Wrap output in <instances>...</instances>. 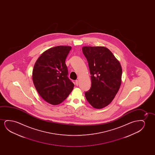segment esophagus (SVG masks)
<instances>
[{
	"mask_svg": "<svg viewBox=\"0 0 155 155\" xmlns=\"http://www.w3.org/2000/svg\"><path fill=\"white\" fill-rule=\"evenodd\" d=\"M75 84L77 85V86H78L79 84V81L78 80H76V81H75Z\"/></svg>",
	"mask_w": 155,
	"mask_h": 155,
	"instance_id": "esophagus-1",
	"label": "esophagus"
}]
</instances>
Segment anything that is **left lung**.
I'll use <instances>...</instances> for the list:
<instances>
[{
  "label": "left lung",
  "mask_w": 155,
  "mask_h": 155,
  "mask_svg": "<svg viewBox=\"0 0 155 155\" xmlns=\"http://www.w3.org/2000/svg\"><path fill=\"white\" fill-rule=\"evenodd\" d=\"M82 50L91 74V87L85 92V97L94 108H104L112 102L121 86V64L106 47L85 46Z\"/></svg>",
  "instance_id": "obj_1"
}]
</instances>
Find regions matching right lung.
Wrapping results in <instances>:
<instances>
[{
    "label": "right lung",
    "mask_w": 155,
    "mask_h": 155,
    "mask_svg": "<svg viewBox=\"0 0 155 155\" xmlns=\"http://www.w3.org/2000/svg\"><path fill=\"white\" fill-rule=\"evenodd\" d=\"M70 46H57L45 51L34 64L32 79L35 89L43 100L52 105L64 101L74 84L68 78L65 61Z\"/></svg>",
    "instance_id": "1"
}]
</instances>
